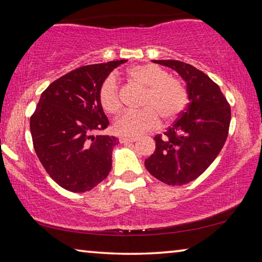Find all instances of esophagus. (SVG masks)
Returning a JSON list of instances; mask_svg holds the SVG:
<instances>
[{
    "mask_svg": "<svg viewBox=\"0 0 262 262\" xmlns=\"http://www.w3.org/2000/svg\"><path fill=\"white\" fill-rule=\"evenodd\" d=\"M120 143H134V142L137 141L135 137H120Z\"/></svg>",
    "mask_w": 262,
    "mask_h": 262,
    "instance_id": "34e87169",
    "label": "esophagus"
}]
</instances>
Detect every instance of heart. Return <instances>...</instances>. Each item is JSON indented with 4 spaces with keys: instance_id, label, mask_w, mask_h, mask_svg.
Returning a JSON list of instances; mask_svg holds the SVG:
<instances>
[{
    "instance_id": "obj_1",
    "label": "heart",
    "mask_w": 262,
    "mask_h": 262,
    "mask_svg": "<svg viewBox=\"0 0 262 262\" xmlns=\"http://www.w3.org/2000/svg\"><path fill=\"white\" fill-rule=\"evenodd\" d=\"M133 82L145 89L137 112H126L114 122L115 134L137 137L159 125V118L165 122L176 120L187 105V91L178 78L171 77L157 64L135 66L127 70ZM98 99L106 112L117 114L121 110L119 85L114 76L106 77L98 90Z\"/></svg>"
}]
</instances>
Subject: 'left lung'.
Wrapping results in <instances>:
<instances>
[{"instance_id":"8db88e82","label":"left lung","mask_w":262,"mask_h":262,"mask_svg":"<svg viewBox=\"0 0 262 262\" xmlns=\"http://www.w3.org/2000/svg\"><path fill=\"white\" fill-rule=\"evenodd\" d=\"M174 69L187 84L189 103L172 127L155 136L156 150L144 165L171 186L188 184L205 172L223 148L231 108L220 86L193 66L177 60H152Z\"/></svg>"}]
</instances>
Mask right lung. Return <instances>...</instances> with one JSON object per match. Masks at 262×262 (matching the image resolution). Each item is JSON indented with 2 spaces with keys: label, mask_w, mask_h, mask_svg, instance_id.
Wrapping results in <instances>:
<instances>
[{
  "label": "right lung",
  "mask_w": 262,
  "mask_h": 262,
  "mask_svg": "<svg viewBox=\"0 0 262 262\" xmlns=\"http://www.w3.org/2000/svg\"><path fill=\"white\" fill-rule=\"evenodd\" d=\"M126 60L83 66L51 83L30 119L33 148L51 178L62 188L84 193L112 167L114 136L94 135L110 121L98 99L101 82Z\"/></svg>",
  "instance_id": "1"
}]
</instances>
